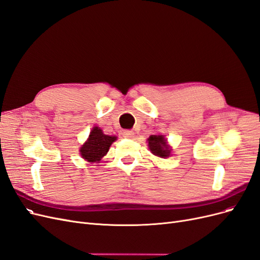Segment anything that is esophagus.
<instances>
[{
    "mask_svg": "<svg viewBox=\"0 0 260 260\" xmlns=\"http://www.w3.org/2000/svg\"><path fill=\"white\" fill-rule=\"evenodd\" d=\"M123 136L125 138H134V136H135V134H134L133 131H129V129H125L123 132Z\"/></svg>",
    "mask_w": 260,
    "mask_h": 260,
    "instance_id": "obj_1",
    "label": "esophagus"
}]
</instances>
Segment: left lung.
Here are the masks:
<instances>
[{"instance_id": "left-lung-1", "label": "left lung", "mask_w": 260, "mask_h": 260, "mask_svg": "<svg viewBox=\"0 0 260 260\" xmlns=\"http://www.w3.org/2000/svg\"><path fill=\"white\" fill-rule=\"evenodd\" d=\"M148 146L151 152L160 157L170 156L171 150L162 135H151L148 138Z\"/></svg>"}]
</instances>
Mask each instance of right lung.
Wrapping results in <instances>:
<instances>
[{
  "label": "right lung",
  "instance_id": "obj_1",
  "mask_svg": "<svg viewBox=\"0 0 260 260\" xmlns=\"http://www.w3.org/2000/svg\"><path fill=\"white\" fill-rule=\"evenodd\" d=\"M114 140H116L115 136L105 135L103 131L96 126L90 132L87 141L81 148V155L88 162H98L107 154Z\"/></svg>",
  "mask_w": 260,
  "mask_h": 260
}]
</instances>
